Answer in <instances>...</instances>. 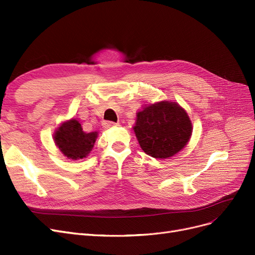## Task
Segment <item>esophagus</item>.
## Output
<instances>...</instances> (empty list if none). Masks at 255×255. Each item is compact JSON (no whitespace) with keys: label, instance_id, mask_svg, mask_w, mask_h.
<instances>
[{"label":"esophagus","instance_id":"1","mask_svg":"<svg viewBox=\"0 0 255 255\" xmlns=\"http://www.w3.org/2000/svg\"><path fill=\"white\" fill-rule=\"evenodd\" d=\"M117 125H118L117 123H113V122H110V121H105L103 123V126L105 128H111V127H114V126H117Z\"/></svg>","mask_w":255,"mask_h":255}]
</instances>
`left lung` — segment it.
<instances>
[{"instance_id":"1","label":"left lung","mask_w":255,"mask_h":255,"mask_svg":"<svg viewBox=\"0 0 255 255\" xmlns=\"http://www.w3.org/2000/svg\"><path fill=\"white\" fill-rule=\"evenodd\" d=\"M133 127L141 148L155 159H166L187 144L192 134V123L177 103L160 102L136 114Z\"/></svg>"}]
</instances>
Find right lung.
<instances>
[{
  "label": "right lung",
  "mask_w": 255,
  "mask_h": 255,
  "mask_svg": "<svg viewBox=\"0 0 255 255\" xmlns=\"http://www.w3.org/2000/svg\"><path fill=\"white\" fill-rule=\"evenodd\" d=\"M96 137L97 132L86 133L78 121L70 120L56 130L54 141L65 157L77 160L86 158L90 153Z\"/></svg>",
  "instance_id": "obj_1"
}]
</instances>
